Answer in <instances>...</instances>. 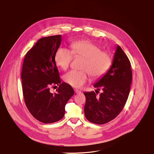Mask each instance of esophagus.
<instances>
[{"label":"esophagus","mask_w":154,"mask_h":154,"mask_svg":"<svg viewBox=\"0 0 154 154\" xmlns=\"http://www.w3.org/2000/svg\"><path fill=\"white\" fill-rule=\"evenodd\" d=\"M74 92H75V93H76V94H80V93H81V91H80V90H77V89H75V90H74Z\"/></svg>","instance_id":"obj_1"}]
</instances>
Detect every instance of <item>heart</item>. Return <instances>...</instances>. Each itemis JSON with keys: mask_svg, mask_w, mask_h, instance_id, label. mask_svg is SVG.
Here are the masks:
<instances>
[{"mask_svg": "<svg viewBox=\"0 0 154 154\" xmlns=\"http://www.w3.org/2000/svg\"><path fill=\"white\" fill-rule=\"evenodd\" d=\"M71 50L64 48H58L54 54V61L58 67L66 70L70 66L72 56L84 58L82 71L67 72L63 76V80L75 88H80L89 80V74L94 79L102 77L106 73L111 64V56L106 51L93 42L87 40L72 42Z\"/></svg>", "mask_w": 154, "mask_h": 154, "instance_id": "heart-1", "label": "heart"}]
</instances>
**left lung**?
Wrapping results in <instances>:
<instances>
[{"mask_svg":"<svg viewBox=\"0 0 154 154\" xmlns=\"http://www.w3.org/2000/svg\"><path fill=\"white\" fill-rule=\"evenodd\" d=\"M132 77L130 61L118 45L110 69L94 84L103 92L100 96H97L94 91L84 93V111L87 119L96 124H104L115 119L127 102Z\"/></svg>","mask_w":154,"mask_h":154,"instance_id":"obj_1","label":"left lung"}]
</instances>
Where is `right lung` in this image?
I'll use <instances>...</instances> for the list:
<instances>
[{
  "mask_svg": "<svg viewBox=\"0 0 154 154\" xmlns=\"http://www.w3.org/2000/svg\"><path fill=\"white\" fill-rule=\"evenodd\" d=\"M61 38L56 35L39 39L26 53L22 66L21 79L26 106L36 119L45 124L63 119L65 106L74 94L71 85L61 83L54 61ZM52 85H59L54 94L49 91Z\"/></svg>",
  "mask_w": 154,
  "mask_h": 154,
  "instance_id": "1",
  "label": "right lung"
}]
</instances>
